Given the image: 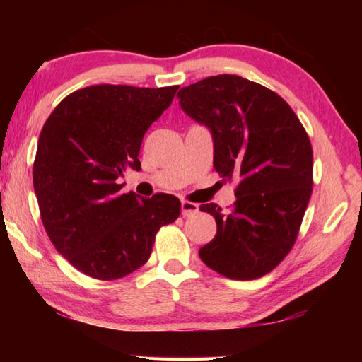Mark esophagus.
<instances>
[{
  "label": "esophagus",
  "instance_id": "obj_1",
  "mask_svg": "<svg viewBox=\"0 0 362 362\" xmlns=\"http://www.w3.org/2000/svg\"><path fill=\"white\" fill-rule=\"evenodd\" d=\"M180 207H182V216H185V217L194 216V214L198 212V209H199L198 204L192 203V201H185V199H183L180 203Z\"/></svg>",
  "mask_w": 362,
  "mask_h": 362
}]
</instances>
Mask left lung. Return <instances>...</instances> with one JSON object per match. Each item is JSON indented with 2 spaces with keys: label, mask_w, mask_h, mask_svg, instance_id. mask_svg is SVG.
Returning <instances> with one entry per match:
<instances>
[{
  "label": "left lung",
  "mask_w": 362,
  "mask_h": 362,
  "mask_svg": "<svg viewBox=\"0 0 362 362\" xmlns=\"http://www.w3.org/2000/svg\"><path fill=\"white\" fill-rule=\"evenodd\" d=\"M177 97L183 112L211 131L220 177L238 182L230 214L214 203L199 207L217 223L201 260L230 279L262 278L289 254L308 206V134L283 97L236 75L204 78Z\"/></svg>",
  "instance_id": "obj_1"
}]
</instances>
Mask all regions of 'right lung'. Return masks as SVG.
Masks as SVG:
<instances>
[{"mask_svg": "<svg viewBox=\"0 0 362 362\" xmlns=\"http://www.w3.org/2000/svg\"><path fill=\"white\" fill-rule=\"evenodd\" d=\"M179 89L95 84L66 95L42 126L33 187L49 240L79 272L112 281L150 259L163 225L180 201L156 193H119L127 168L140 169L145 132Z\"/></svg>", "mask_w": 362, "mask_h": 362, "instance_id": "obj_1", "label": "right lung"}]
</instances>
